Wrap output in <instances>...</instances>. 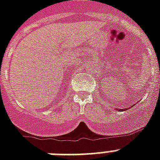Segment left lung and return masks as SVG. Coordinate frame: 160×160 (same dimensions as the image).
<instances>
[{"label": "left lung", "mask_w": 160, "mask_h": 160, "mask_svg": "<svg viewBox=\"0 0 160 160\" xmlns=\"http://www.w3.org/2000/svg\"><path fill=\"white\" fill-rule=\"evenodd\" d=\"M127 109H128V108H127ZM119 111L120 112H122V111H125V109H124V108H123V109H119Z\"/></svg>", "instance_id": "obj_1"}]
</instances>
